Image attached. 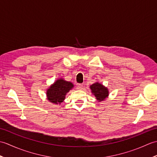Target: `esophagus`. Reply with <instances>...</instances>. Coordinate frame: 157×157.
Wrapping results in <instances>:
<instances>
[{
	"label": "esophagus",
	"instance_id": "1",
	"mask_svg": "<svg viewBox=\"0 0 157 157\" xmlns=\"http://www.w3.org/2000/svg\"><path fill=\"white\" fill-rule=\"evenodd\" d=\"M83 87H84V86H83L82 84H78V90H82Z\"/></svg>",
	"mask_w": 157,
	"mask_h": 157
}]
</instances>
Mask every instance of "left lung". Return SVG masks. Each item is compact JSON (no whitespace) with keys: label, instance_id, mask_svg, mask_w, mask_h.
Segmentation results:
<instances>
[{"label":"left lung","instance_id":"1","mask_svg":"<svg viewBox=\"0 0 157 157\" xmlns=\"http://www.w3.org/2000/svg\"><path fill=\"white\" fill-rule=\"evenodd\" d=\"M91 90V92L97 100V101L101 102L104 101L109 97V91L107 87H105L104 85L99 82H95L90 86Z\"/></svg>","mask_w":157,"mask_h":157}]
</instances>
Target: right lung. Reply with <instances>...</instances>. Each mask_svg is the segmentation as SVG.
Returning a JSON list of instances; mask_svg holds the SVG:
<instances>
[{"label":"right lung","mask_w":157,"mask_h":157,"mask_svg":"<svg viewBox=\"0 0 157 157\" xmlns=\"http://www.w3.org/2000/svg\"><path fill=\"white\" fill-rule=\"evenodd\" d=\"M73 87L74 85L73 83L66 81L61 78L57 79L46 90V98L50 102L61 105L65 99L67 94Z\"/></svg>","instance_id":"add662e5"}]
</instances>
